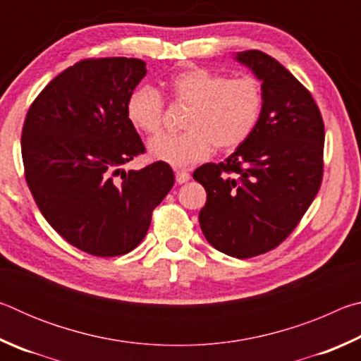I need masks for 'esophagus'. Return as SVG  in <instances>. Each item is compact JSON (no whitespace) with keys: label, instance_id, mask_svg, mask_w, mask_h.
I'll use <instances>...</instances> for the list:
<instances>
[{"label":"esophagus","instance_id":"esophagus-1","mask_svg":"<svg viewBox=\"0 0 361 361\" xmlns=\"http://www.w3.org/2000/svg\"><path fill=\"white\" fill-rule=\"evenodd\" d=\"M175 178L178 185H183V183H188L191 175H189L188 170H175Z\"/></svg>","mask_w":361,"mask_h":361}]
</instances>
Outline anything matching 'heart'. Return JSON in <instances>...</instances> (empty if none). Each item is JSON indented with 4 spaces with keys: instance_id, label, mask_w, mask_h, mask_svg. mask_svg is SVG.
<instances>
[{
    "instance_id": "b5f03b06",
    "label": "heart",
    "mask_w": 361,
    "mask_h": 361,
    "mask_svg": "<svg viewBox=\"0 0 361 361\" xmlns=\"http://www.w3.org/2000/svg\"><path fill=\"white\" fill-rule=\"evenodd\" d=\"M175 103L188 106L185 132L162 135L149 143V152L173 167H188L210 156L213 146L232 151L252 137L264 108L262 85L255 78H229L210 70L186 68L167 82ZM127 118L154 137L161 133L166 100L152 85H140L127 99Z\"/></svg>"
}]
</instances>
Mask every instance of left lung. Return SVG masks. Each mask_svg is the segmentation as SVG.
I'll list each match as a JSON object with an SVG mask.
<instances>
[{"label":"left lung","mask_w":361,"mask_h":361,"mask_svg":"<svg viewBox=\"0 0 361 361\" xmlns=\"http://www.w3.org/2000/svg\"><path fill=\"white\" fill-rule=\"evenodd\" d=\"M237 60L262 81L264 108L255 132L219 164L192 178L207 191L199 223L218 252L253 258L279 247L301 221L323 180L325 126L314 97L261 51Z\"/></svg>","instance_id":"1"}]
</instances>
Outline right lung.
Masks as SVG:
<instances>
[{
  "instance_id": "add662e5",
  "label": "right lung",
  "mask_w": 361,
  "mask_h": 361,
  "mask_svg": "<svg viewBox=\"0 0 361 361\" xmlns=\"http://www.w3.org/2000/svg\"><path fill=\"white\" fill-rule=\"evenodd\" d=\"M145 75L140 59H84L41 90L23 122L25 180L42 216L73 247L100 258L145 239L175 183L162 161L122 170L146 151L126 109Z\"/></svg>"
}]
</instances>
